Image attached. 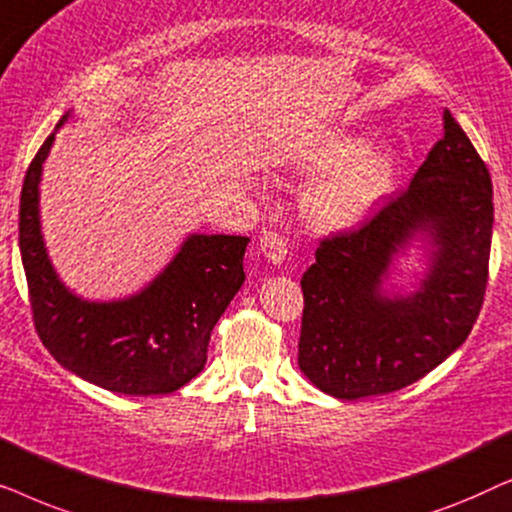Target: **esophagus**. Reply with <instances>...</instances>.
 Instances as JSON below:
<instances>
[{
  "label": "esophagus",
  "instance_id": "obj_1",
  "mask_svg": "<svg viewBox=\"0 0 512 512\" xmlns=\"http://www.w3.org/2000/svg\"><path fill=\"white\" fill-rule=\"evenodd\" d=\"M261 251L270 263H275V265L284 263L286 240L279 233H275V230H265V233L261 235Z\"/></svg>",
  "mask_w": 512,
  "mask_h": 512
}]
</instances>
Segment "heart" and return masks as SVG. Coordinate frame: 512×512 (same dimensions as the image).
Returning <instances> with one entry per match:
<instances>
[{
	"label": "heart",
	"instance_id": "1",
	"mask_svg": "<svg viewBox=\"0 0 512 512\" xmlns=\"http://www.w3.org/2000/svg\"><path fill=\"white\" fill-rule=\"evenodd\" d=\"M307 188L303 209L307 221L319 230H342L359 223L394 179V158L382 146L361 149V139L331 135L307 156L312 172L327 170Z\"/></svg>",
	"mask_w": 512,
	"mask_h": 512
}]
</instances>
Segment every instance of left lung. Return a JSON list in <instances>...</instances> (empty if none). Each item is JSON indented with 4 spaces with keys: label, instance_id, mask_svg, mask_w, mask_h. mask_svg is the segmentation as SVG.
Wrapping results in <instances>:
<instances>
[{
    "label": "left lung",
    "instance_id": "left-lung-1",
    "mask_svg": "<svg viewBox=\"0 0 512 512\" xmlns=\"http://www.w3.org/2000/svg\"><path fill=\"white\" fill-rule=\"evenodd\" d=\"M492 179L471 139L443 111L433 144L405 191L352 230L319 242L305 270L298 366L324 394H391L422 380L464 345L482 310L492 247ZM415 232L437 247L417 294L384 297L390 258Z\"/></svg>",
    "mask_w": 512,
    "mask_h": 512
}]
</instances>
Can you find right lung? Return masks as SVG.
<instances>
[{"instance_id": "right-lung-1", "label": "right lung", "mask_w": 512, "mask_h": 512, "mask_svg": "<svg viewBox=\"0 0 512 512\" xmlns=\"http://www.w3.org/2000/svg\"><path fill=\"white\" fill-rule=\"evenodd\" d=\"M69 118H60L58 128ZM55 132L27 167L20 193V256L34 328L74 375L125 396H165L205 368L216 321L244 284L249 237L191 235L174 261L137 296L88 303L65 289L39 226V179Z\"/></svg>"}]
</instances>
